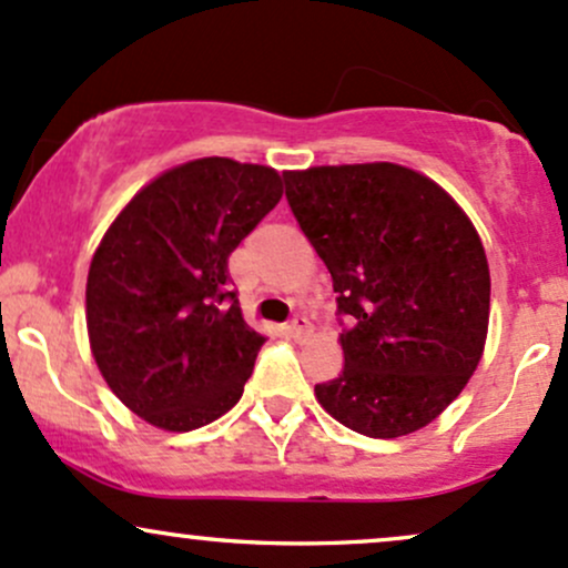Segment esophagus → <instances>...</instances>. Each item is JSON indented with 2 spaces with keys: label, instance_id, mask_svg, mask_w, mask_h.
Returning <instances> with one entry per match:
<instances>
[{
  "label": "esophagus",
  "instance_id": "obj_1",
  "mask_svg": "<svg viewBox=\"0 0 568 568\" xmlns=\"http://www.w3.org/2000/svg\"><path fill=\"white\" fill-rule=\"evenodd\" d=\"M288 332H291V336H294V339H307V336L313 334V323H310L304 315H296L294 321H291Z\"/></svg>",
  "mask_w": 568,
  "mask_h": 568
}]
</instances>
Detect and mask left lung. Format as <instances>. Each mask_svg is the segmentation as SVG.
<instances>
[{
  "mask_svg": "<svg viewBox=\"0 0 568 568\" xmlns=\"http://www.w3.org/2000/svg\"><path fill=\"white\" fill-rule=\"evenodd\" d=\"M285 199L334 280L342 375L315 385L372 439L428 426L485 351L490 270L475 223L426 174L390 161L283 172Z\"/></svg>",
  "mask_w": 568,
  "mask_h": 568,
  "instance_id": "left-lung-1",
  "label": "left lung"
}]
</instances>
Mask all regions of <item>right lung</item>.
Here are the masks:
<instances>
[{"mask_svg":"<svg viewBox=\"0 0 568 568\" xmlns=\"http://www.w3.org/2000/svg\"><path fill=\"white\" fill-rule=\"evenodd\" d=\"M280 196L272 166L210 155L153 178L104 232L85 283L91 353L151 426L193 432L240 402L266 336L229 291V255Z\"/></svg>","mask_w":568,"mask_h":568,"instance_id":"1","label":"right lung"}]
</instances>
